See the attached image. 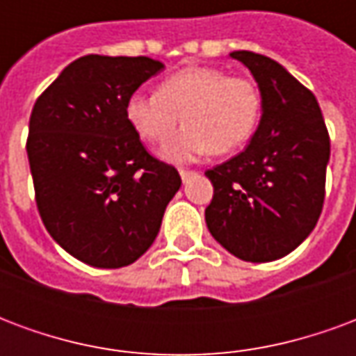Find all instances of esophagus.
Segmentation results:
<instances>
[{
    "label": "esophagus",
    "instance_id": "obj_1",
    "mask_svg": "<svg viewBox=\"0 0 356 356\" xmlns=\"http://www.w3.org/2000/svg\"><path fill=\"white\" fill-rule=\"evenodd\" d=\"M179 175H181V179H183V183H186V181H188V179H193L194 175H196V171L181 170V171H179Z\"/></svg>",
    "mask_w": 356,
    "mask_h": 356
}]
</instances>
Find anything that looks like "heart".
Listing matches in <instances>:
<instances>
[{
	"mask_svg": "<svg viewBox=\"0 0 356 356\" xmlns=\"http://www.w3.org/2000/svg\"><path fill=\"white\" fill-rule=\"evenodd\" d=\"M185 125L160 150L173 163L194 162L202 156L229 154L254 135L261 116V95L254 81L231 78L225 70L191 66L162 80L156 93L135 91L125 101V118L139 137L163 140Z\"/></svg>",
	"mask_w": 356,
	"mask_h": 356,
	"instance_id": "1",
	"label": "heart"
}]
</instances>
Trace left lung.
Here are the masks:
<instances>
[{
    "label": "left lung",
    "instance_id": "left-lung-1",
    "mask_svg": "<svg viewBox=\"0 0 356 356\" xmlns=\"http://www.w3.org/2000/svg\"><path fill=\"white\" fill-rule=\"evenodd\" d=\"M261 95V120L238 156L206 171L211 236L242 261L267 263L311 234L324 204L330 137L314 95L273 58L232 51Z\"/></svg>",
    "mask_w": 356,
    "mask_h": 356
}]
</instances>
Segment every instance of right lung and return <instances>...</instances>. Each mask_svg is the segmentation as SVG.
Instances as JSON below:
<instances>
[{"mask_svg":"<svg viewBox=\"0 0 356 356\" xmlns=\"http://www.w3.org/2000/svg\"><path fill=\"white\" fill-rule=\"evenodd\" d=\"M163 68L148 57L86 55L32 108L26 152L40 216L58 246L91 267L137 261L181 186L125 118L127 97Z\"/></svg>","mask_w":356,"mask_h":356,"instance_id":"1","label":"right lung"}]
</instances>
